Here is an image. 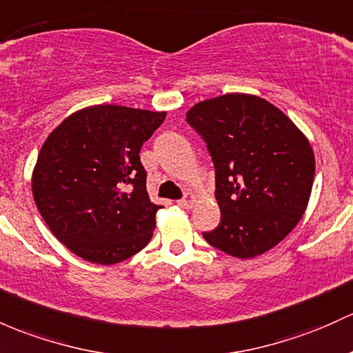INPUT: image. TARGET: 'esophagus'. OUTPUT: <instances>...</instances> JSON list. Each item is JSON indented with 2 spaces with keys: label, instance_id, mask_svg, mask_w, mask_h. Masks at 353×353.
Segmentation results:
<instances>
[{
  "label": "esophagus",
  "instance_id": "esophagus-1",
  "mask_svg": "<svg viewBox=\"0 0 353 353\" xmlns=\"http://www.w3.org/2000/svg\"><path fill=\"white\" fill-rule=\"evenodd\" d=\"M193 202H195V200H193L192 193H187V195H185L183 199L178 200V205H180L181 208H190L193 205Z\"/></svg>",
  "mask_w": 353,
  "mask_h": 353
}]
</instances>
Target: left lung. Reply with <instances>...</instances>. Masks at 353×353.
Returning a JSON list of instances; mask_svg holds the SVG:
<instances>
[{
    "label": "left lung",
    "mask_w": 353,
    "mask_h": 353,
    "mask_svg": "<svg viewBox=\"0 0 353 353\" xmlns=\"http://www.w3.org/2000/svg\"><path fill=\"white\" fill-rule=\"evenodd\" d=\"M187 123L205 139L215 165L217 229L210 245L251 259L278 245L301 221L314 178L308 138L281 109L254 94L196 102Z\"/></svg>",
    "instance_id": "8db88e82"
}]
</instances>
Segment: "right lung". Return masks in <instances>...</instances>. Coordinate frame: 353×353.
Segmentation results:
<instances>
[{"label":"right lung","mask_w":353,"mask_h":353,"mask_svg":"<svg viewBox=\"0 0 353 353\" xmlns=\"http://www.w3.org/2000/svg\"><path fill=\"white\" fill-rule=\"evenodd\" d=\"M166 112L99 104L48 134L32 173L37 208L75 256L111 266L141 251L160 205L146 192L139 150Z\"/></svg>","instance_id":"add662e5"}]
</instances>
